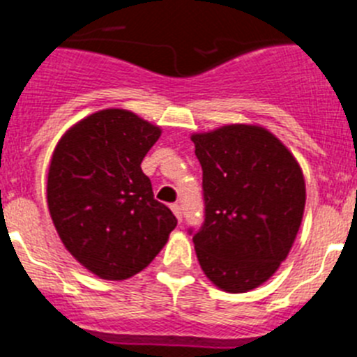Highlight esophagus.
Returning a JSON list of instances; mask_svg holds the SVG:
<instances>
[{
  "label": "esophagus",
  "instance_id": "34e87169",
  "mask_svg": "<svg viewBox=\"0 0 357 357\" xmlns=\"http://www.w3.org/2000/svg\"><path fill=\"white\" fill-rule=\"evenodd\" d=\"M172 211L173 213H175V216H176V220H178V222H182V209H181V206H178V204H172Z\"/></svg>",
  "mask_w": 357,
  "mask_h": 357
}]
</instances>
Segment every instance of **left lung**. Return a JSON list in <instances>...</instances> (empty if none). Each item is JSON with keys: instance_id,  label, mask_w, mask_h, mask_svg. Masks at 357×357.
<instances>
[{"instance_id": "1", "label": "left lung", "mask_w": 357, "mask_h": 357, "mask_svg": "<svg viewBox=\"0 0 357 357\" xmlns=\"http://www.w3.org/2000/svg\"><path fill=\"white\" fill-rule=\"evenodd\" d=\"M204 223L189 229L202 270L223 291L266 282L288 257L305 206L304 175L288 148L255 125L195 134Z\"/></svg>"}]
</instances>
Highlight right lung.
<instances>
[{
	"label": "right lung",
	"instance_id": "1",
	"mask_svg": "<svg viewBox=\"0 0 357 357\" xmlns=\"http://www.w3.org/2000/svg\"><path fill=\"white\" fill-rule=\"evenodd\" d=\"M159 135L134 112L105 109L69 128L53 151L46 189L53 225L73 257L102 279L139 273L176 227L141 169Z\"/></svg>",
	"mask_w": 357,
	"mask_h": 357
}]
</instances>
